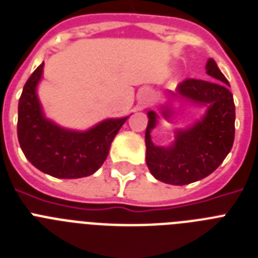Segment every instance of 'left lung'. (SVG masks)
I'll use <instances>...</instances> for the list:
<instances>
[{"mask_svg":"<svg viewBox=\"0 0 258 258\" xmlns=\"http://www.w3.org/2000/svg\"><path fill=\"white\" fill-rule=\"evenodd\" d=\"M206 72L211 80L186 79L177 92L199 105H207L206 116L191 128L178 131L173 147L153 146L151 131L156 125V112H148L146 130L147 165L161 182L187 185L205 178L226 159L235 139V102L229 84L215 60L207 61ZM164 116L170 112L164 111Z\"/></svg>","mask_w":258,"mask_h":258,"instance_id":"obj_1","label":"left lung"}]
</instances>
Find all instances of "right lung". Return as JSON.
<instances>
[{
    "label": "right lung",
    "mask_w": 258,
    "mask_h": 258,
    "mask_svg": "<svg viewBox=\"0 0 258 258\" xmlns=\"http://www.w3.org/2000/svg\"><path fill=\"white\" fill-rule=\"evenodd\" d=\"M43 66L23 86L18 105V140L25 156L39 170L56 178H81L98 170L127 118L107 119L86 133L64 130L43 116L36 85Z\"/></svg>",
    "instance_id": "right-lung-1"
}]
</instances>
